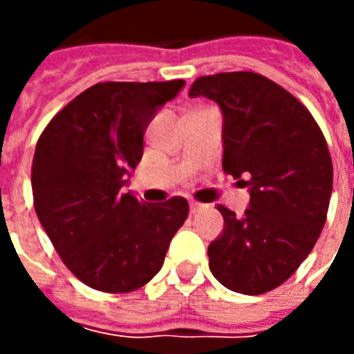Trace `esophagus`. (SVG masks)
I'll use <instances>...</instances> for the list:
<instances>
[{
  "mask_svg": "<svg viewBox=\"0 0 354 354\" xmlns=\"http://www.w3.org/2000/svg\"><path fill=\"white\" fill-rule=\"evenodd\" d=\"M201 208H203V205H201V203H195V201H192V203H189V210H192V214L199 212Z\"/></svg>",
  "mask_w": 354,
  "mask_h": 354,
  "instance_id": "obj_1",
  "label": "esophagus"
}]
</instances>
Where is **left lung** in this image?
<instances>
[{
  "label": "left lung",
  "instance_id": "left-lung-1",
  "mask_svg": "<svg viewBox=\"0 0 354 354\" xmlns=\"http://www.w3.org/2000/svg\"><path fill=\"white\" fill-rule=\"evenodd\" d=\"M189 96L220 106L223 172L250 193L245 214L218 207L223 231L208 266L225 288L258 296L281 286L320 237L334 180L326 140L309 109L260 73L205 75Z\"/></svg>",
  "mask_w": 354,
  "mask_h": 354
}]
</instances>
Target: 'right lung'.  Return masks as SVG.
Instances as JSON below:
<instances>
[{"mask_svg": "<svg viewBox=\"0 0 354 354\" xmlns=\"http://www.w3.org/2000/svg\"><path fill=\"white\" fill-rule=\"evenodd\" d=\"M184 80L96 83L60 109L37 140L34 207L57 252L100 292L142 288L184 225V197L142 203L123 193L144 155V132Z\"/></svg>", "mask_w": 354, "mask_h": 354, "instance_id": "obj_1", "label": "right lung"}]
</instances>
